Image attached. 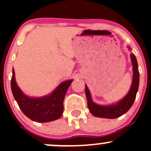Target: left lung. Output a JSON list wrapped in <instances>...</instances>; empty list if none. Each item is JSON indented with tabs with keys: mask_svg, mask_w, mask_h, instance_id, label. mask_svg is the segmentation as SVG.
<instances>
[{
	"mask_svg": "<svg viewBox=\"0 0 151 151\" xmlns=\"http://www.w3.org/2000/svg\"><path fill=\"white\" fill-rule=\"evenodd\" d=\"M128 49L131 48L128 46ZM132 64L133 77L131 87L126 95L122 100L119 101L115 104L106 105L97 104L93 102L92 100L90 92L86 85H85V95L88 99V106L90 113L96 117L106 119H116L124 114L129 110L132 107L134 101L135 100L136 95L138 91L139 82V73L138 70V64H137V58L133 53L130 54Z\"/></svg>",
	"mask_w": 151,
	"mask_h": 151,
	"instance_id": "left-lung-1",
	"label": "left lung"
}]
</instances>
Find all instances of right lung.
Listing matches in <instances>:
<instances>
[{"label":"right lung","mask_w":151,"mask_h":151,"mask_svg":"<svg viewBox=\"0 0 151 151\" xmlns=\"http://www.w3.org/2000/svg\"><path fill=\"white\" fill-rule=\"evenodd\" d=\"M73 80L61 82L50 94L33 98L24 94L15 80V72L12 70L11 87L14 99L26 116L39 123L58 119L63 111V99Z\"/></svg>","instance_id":"add662e5"}]
</instances>
